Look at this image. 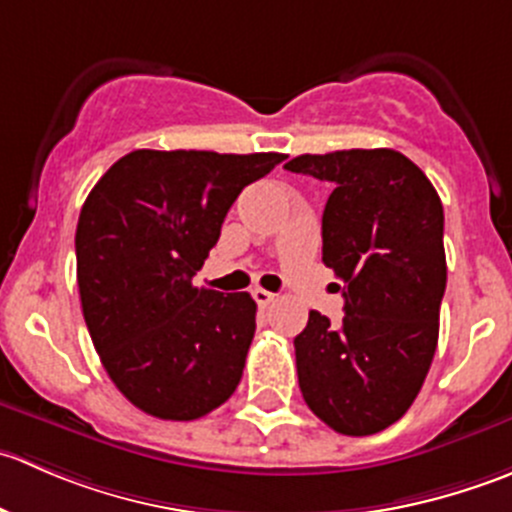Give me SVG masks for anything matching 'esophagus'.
Here are the masks:
<instances>
[{"instance_id": "1", "label": "esophagus", "mask_w": 512, "mask_h": 512, "mask_svg": "<svg viewBox=\"0 0 512 512\" xmlns=\"http://www.w3.org/2000/svg\"><path fill=\"white\" fill-rule=\"evenodd\" d=\"M252 297H255V302L260 304V307H267V304L275 302L277 294L267 292V289H262V287H255V289H252Z\"/></svg>"}]
</instances>
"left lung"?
Listing matches in <instances>:
<instances>
[{
  "instance_id": "obj_1",
  "label": "left lung",
  "mask_w": 512,
  "mask_h": 512,
  "mask_svg": "<svg viewBox=\"0 0 512 512\" xmlns=\"http://www.w3.org/2000/svg\"><path fill=\"white\" fill-rule=\"evenodd\" d=\"M334 185L322 260L344 282V319L309 312L294 337L299 389L344 436H371L409 411L431 369L446 292L443 205L404 153L352 148L285 165Z\"/></svg>"
}]
</instances>
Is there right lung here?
<instances>
[{
	"label": "right lung",
	"mask_w": 512,
	"mask_h": 512,
	"mask_svg": "<svg viewBox=\"0 0 512 512\" xmlns=\"http://www.w3.org/2000/svg\"><path fill=\"white\" fill-rule=\"evenodd\" d=\"M282 153L133 151L76 225L81 309L116 389L146 414L193 421L225 404L255 337V299L195 287L242 188Z\"/></svg>",
	"instance_id": "add662e5"
}]
</instances>
